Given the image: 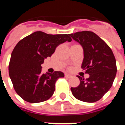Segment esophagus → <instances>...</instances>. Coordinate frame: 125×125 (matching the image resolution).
Instances as JSON below:
<instances>
[{"instance_id":"esophagus-1","label":"esophagus","mask_w":125,"mask_h":125,"mask_svg":"<svg viewBox=\"0 0 125 125\" xmlns=\"http://www.w3.org/2000/svg\"><path fill=\"white\" fill-rule=\"evenodd\" d=\"M65 78H72V76L70 75V74H68V73H65Z\"/></svg>"}]
</instances>
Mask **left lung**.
<instances>
[{
	"instance_id": "1",
	"label": "left lung",
	"mask_w": 125,
	"mask_h": 125,
	"mask_svg": "<svg viewBox=\"0 0 125 125\" xmlns=\"http://www.w3.org/2000/svg\"><path fill=\"white\" fill-rule=\"evenodd\" d=\"M84 49L82 68L88 73L86 80L78 76V86L71 88L73 96L86 102H94L102 98L110 90L116 74L115 55L110 47L92 31L69 34Z\"/></svg>"
}]
</instances>
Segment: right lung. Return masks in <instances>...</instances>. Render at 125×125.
<instances>
[{
    "instance_id": "right-lung-1",
    "label": "right lung",
    "mask_w": 125,
    "mask_h": 125,
    "mask_svg": "<svg viewBox=\"0 0 125 125\" xmlns=\"http://www.w3.org/2000/svg\"><path fill=\"white\" fill-rule=\"evenodd\" d=\"M72 39L68 34L49 35L36 31L19 41L10 56L9 73L14 89L24 100L41 102L52 96L62 72L42 73L41 65L59 45Z\"/></svg>"
}]
</instances>
